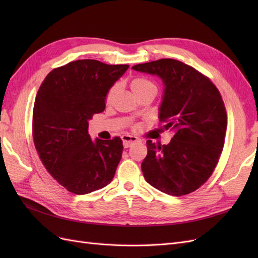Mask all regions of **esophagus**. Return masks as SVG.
Listing matches in <instances>:
<instances>
[{
    "instance_id": "obj_1",
    "label": "esophagus",
    "mask_w": 258,
    "mask_h": 258,
    "mask_svg": "<svg viewBox=\"0 0 258 258\" xmlns=\"http://www.w3.org/2000/svg\"><path fill=\"white\" fill-rule=\"evenodd\" d=\"M122 140V145L124 148L130 147L132 144L136 143L138 141V138L134 137V136H129V135H124L121 137Z\"/></svg>"
}]
</instances>
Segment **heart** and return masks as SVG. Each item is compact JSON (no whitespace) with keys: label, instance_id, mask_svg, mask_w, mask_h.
I'll list each match as a JSON object with an SVG mask.
<instances>
[{"label":"heart","instance_id":"1","mask_svg":"<svg viewBox=\"0 0 258 258\" xmlns=\"http://www.w3.org/2000/svg\"><path fill=\"white\" fill-rule=\"evenodd\" d=\"M130 87L132 89V91L135 92V95L138 96L139 93H142L146 90H150V89H156V86L154 83H152L151 81H148L147 79H144V77H136V79H134L131 81V84H130ZM117 90V85H114L113 87L110 88V90L107 91L106 93V97H105V100L106 102H111L115 92ZM157 90V89H156Z\"/></svg>","mask_w":258,"mask_h":258}]
</instances>
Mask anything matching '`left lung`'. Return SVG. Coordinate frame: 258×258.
Segmentation results:
<instances>
[{"instance_id": "left-lung-1", "label": "left lung", "mask_w": 258, "mask_h": 258, "mask_svg": "<svg viewBox=\"0 0 258 258\" xmlns=\"http://www.w3.org/2000/svg\"><path fill=\"white\" fill-rule=\"evenodd\" d=\"M158 76L163 84L159 120L174 136L169 144L146 142L141 168L156 189L171 196L192 192L214 171L223 151L227 114L217 88L197 70L174 59L132 67Z\"/></svg>"}]
</instances>
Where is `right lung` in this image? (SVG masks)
Masks as SVG:
<instances>
[{"mask_svg":"<svg viewBox=\"0 0 258 258\" xmlns=\"http://www.w3.org/2000/svg\"><path fill=\"white\" fill-rule=\"evenodd\" d=\"M129 68L91 59L76 60L45 77L34 102L33 140L46 170L76 195L112 182L121 159L122 142L96 139L88 120L104 111L107 91Z\"/></svg>","mask_w":258,"mask_h":258,"instance_id":"add662e5","label":"right lung"}]
</instances>
